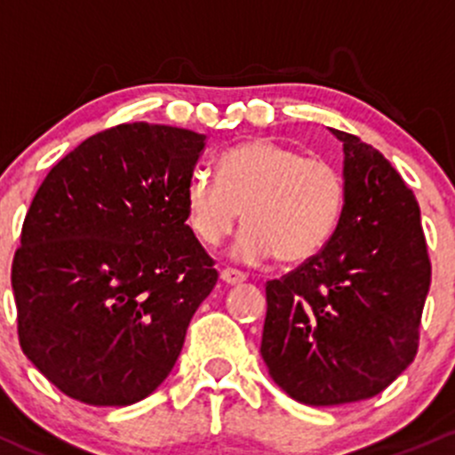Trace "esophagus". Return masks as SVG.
<instances>
[{
  "instance_id": "esophagus-1",
  "label": "esophagus",
  "mask_w": 455,
  "mask_h": 455,
  "mask_svg": "<svg viewBox=\"0 0 455 455\" xmlns=\"http://www.w3.org/2000/svg\"><path fill=\"white\" fill-rule=\"evenodd\" d=\"M220 279H222L224 283H228V286H235V283L244 282L246 275L240 273V270H235V268H224L222 273H220Z\"/></svg>"
}]
</instances>
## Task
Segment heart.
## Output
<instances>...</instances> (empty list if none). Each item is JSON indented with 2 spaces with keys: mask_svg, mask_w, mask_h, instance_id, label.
<instances>
[{
  "mask_svg": "<svg viewBox=\"0 0 455 455\" xmlns=\"http://www.w3.org/2000/svg\"><path fill=\"white\" fill-rule=\"evenodd\" d=\"M341 172L330 160L304 156L273 139L233 147L220 160V176L196 169L187 185V213L198 240L215 246L249 224L233 244V257L259 264L277 255L297 264L328 244L341 218Z\"/></svg>",
  "mask_w": 455,
  "mask_h": 455,
  "instance_id": "b5f03b06",
  "label": "heart"
}]
</instances>
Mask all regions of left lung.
I'll return each mask as SVG.
<instances>
[{"mask_svg":"<svg viewBox=\"0 0 455 455\" xmlns=\"http://www.w3.org/2000/svg\"><path fill=\"white\" fill-rule=\"evenodd\" d=\"M341 218L321 253L266 283L261 359L304 405L365 401L419 350L431 283L420 209L379 149L346 132Z\"/></svg>","mask_w":455,"mask_h":455,"instance_id":"1","label":"left lung"}]
</instances>
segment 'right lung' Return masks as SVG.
I'll use <instances>...</instances> for the list:
<instances>
[{"mask_svg": "<svg viewBox=\"0 0 455 455\" xmlns=\"http://www.w3.org/2000/svg\"><path fill=\"white\" fill-rule=\"evenodd\" d=\"M206 136L132 123L59 160L12 259L21 350L70 398L134 405L169 376L218 282L187 224Z\"/></svg>", "mask_w": 455, "mask_h": 455, "instance_id": "1", "label": "right lung"}]
</instances>
